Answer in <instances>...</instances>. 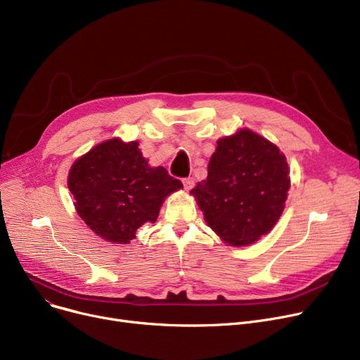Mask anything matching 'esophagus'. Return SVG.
Returning <instances> with one entry per match:
<instances>
[{
	"label": "esophagus",
	"mask_w": 360,
	"mask_h": 360,
	"mask_svg": "<svg viewBox=\"0 0 360 360\" xmlns=\"http://www.w3.org/2000/svg\"><path fill=\"white\" fill-rule=\"evenodd\" d=\"M182 184H184L185 191H190V190H193V186H194V178H185L182 181Z\"/></svg>",
	"instance_id": "esophagus-1"
}]
</instances>
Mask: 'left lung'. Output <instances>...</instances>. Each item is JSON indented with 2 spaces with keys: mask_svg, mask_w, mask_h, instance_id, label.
I'll use <instances>...</instances> for the list:
<instances>
[{
  "mask_svg": "<svg viewBox=\"0 0 360 360\" xmlns=\"http://www.w3.org/2000/svg\"><path fill=\"white\" fill-rule=\"evenodd\" d=\"M207 170L191 194L221 240L243 247L273 229L290 188L289 165L277 146L240 129L219 139Z\"/></svg>",
  "mask_w": 360,
  "mask_h": 360,
  "instance_id": "left-lung-1",
  "label": "left lung"
}]
</instances>
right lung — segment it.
Returning a JSON list of instances; mask_svg holds the SVG:
<instances>
[{
	"instance_id": "add662e5",
	"label": "right lung",
	"mask_w": 360,
	"mask_h": 360,
	"mask_svg": "<svg viewBox=\"0 0 360 360\" xmlns=\"http://www.w3.org/2000/svg\"><path fill=\"white\" fill-rule=\"evenodd\" d=\"M182 182L162 166L151 167L139 141L112 139L75 160L68 190L89 228L113 243H129L144 223H155L165 198Z\"/></svg>"
}]
</instances>
